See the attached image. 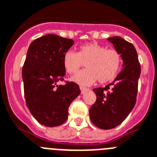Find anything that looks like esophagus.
Returning a JSON list of instances; mask_svg holds the SVG:
<instances>
[{"mask_svg": "<svg viewBox=\"0 0 157 157\" xmlns=\"http://www.w3.org/2000/svg\"><path fill=\"white\" fill-rule=\"evenodd\" d=\"M80 91H81V94H84V93H85L86 91H88V89L86 88V87H82V86H80Z\"/></svg>", "mask_w": 157, "mask_h": 157, "instance_id": "34e87169", "label": "esophagus"}]
</instances>
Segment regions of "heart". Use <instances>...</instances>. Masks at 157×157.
<instances>
[{
    "label": "heart",
    "mask_w": 157,
    "mask_h": 157,
    "mask_svg": "<svg viewBox=\"0 0 157 157\" xmlns=\"http://www.w3.org/2000/svg\"><path fill=\"white\" fill-rule=\"evenodd\" d=\"M86 63L88 70L76 73L71 80L82 86H89L97 80L101 84L113 80L122 63L121 54L115 49H107L96 42L85 44L79 52L69 50L63 56V66L68 73H75Z\"/></svg>",
    "instance_id": "1"
}]
</instances>
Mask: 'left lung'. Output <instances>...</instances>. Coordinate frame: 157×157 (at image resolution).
Wrapping results in <instances>:
<instances>
[{
    "label": "left lung",
    "mask_w": 157,
    "mask_h": 157,
    "mask_svg": "<svg viewBox=\"0 0 157 157\" xmlns=\"http://www.w3.org/2000/svg\"><path fill=\"white\" fill-rule=\"evenodd\" d=\"M108 40L121 54L124 69L113 82L105 87L93 89L96 101L89 110L90 118L96 127L104 130L118 126L133 109L141 73L134 45L121 36L109 37Z\"/></svg>",
    "instance_id": "left-lung-1"
}]
</instances>
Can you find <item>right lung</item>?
Listing matches in <instances>:
<instances>
[{
  "mask_svg": "<svg viewBox=\"0 0 157 157\" xmlns=\"http://www.w3.org/2000/svg\"><path fill=\"white\" fill-rule=\"evenodd\" d=\"M74 44L71 39L48 34L29 45L22 67L24 95L26 105L42 125L56 127L68 118V109L80 94L78 84L64 80L63 56Z\"/></svg>",
  "mask_w": 157,
  "mask_h": 157,
  "instance_id": "obj_1",
  "label": "right lung"
}]
</instances>
